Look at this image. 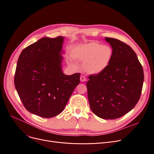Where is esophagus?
Segmentation results:
<instances>
[{"mask_svg": "<svg viewBox=\"0 0 154 154\" xmlns=\"http://www.w3.org/2000/svg\"><path fill=\"white\" fill-rule=\"evenodd\" d=\"M86 80H87V79H86L85 76H83V75H81V76H80V81L81 82H85Z\"/></svg>", "mask_w": 154, "mask_h": 154, "instance_id": "esophagus-1", "label": "esophagus"}]
</instances>
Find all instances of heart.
Segmentation results:
<instances>
[{
	"mask_svg": "<svg viewBox=\"0 0 154 154\" xmlns=\"http://www.w3.org/2000/svg\"><path fill=\"white\" fill-rule=\"evenodd\" d=\"M73 55L84 62L83 69L85 72L96 74L103 71L109 66L112 57V49L107 45L90 42L75 48Z\"/></svg>",
	"mask_w": 154,
	"mask_h": 154,
	"instance_id": "obj_1",
	"label": "heart"
}]
</instances>
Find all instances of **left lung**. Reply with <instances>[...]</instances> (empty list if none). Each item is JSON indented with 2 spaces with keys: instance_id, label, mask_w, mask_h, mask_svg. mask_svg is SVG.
I'll return each mask as SVG.
<instances>
[{
  "instance_id": "8db88e82",
  "label": "left lung",
  "mask_w": 154,
  "mask_h": 154,
  "mask_svg": "<svg viewBox=\"0 0 154 154\" xmlns=\"http://www.w3.org/2000/svg\"><path fill=\"white\" fill-rule=\"evenodd\" d=\"M105 39L112 48V57L103 71L88 76V100L97 116L114 119L127 114L137 103L144 73L136 53L128 45L116 38Z\"/></svg>"
}]
</instances>
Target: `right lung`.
<instances>
[{"instance_id":"right-lung-1","label":"right lung","mask_w":154,"mask_h":154,"mask_svg":"<svg viewBox=\"0 0 154 154\" xmlns=\"http://www.w3.org/2000/svg\"><path fill=\"white\" fill-rule=\"evenodd\" d=\"M63 37H44L23 49L18 58L14 83L27 110L42 118H53L63 110L80 73L62 72Z\"/></svg>"}]
</instances>
